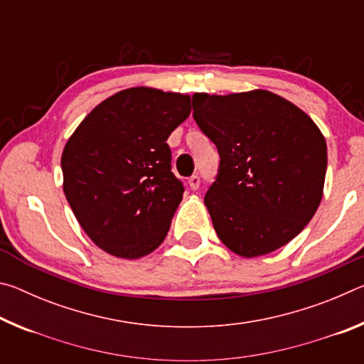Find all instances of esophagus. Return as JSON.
<instances>
[{
    "instance_id": "34e87169",
    "label": "esophagus",
    "mask_w": 364,
    "mask_h": 364,
    "mask_svg": "<svg viewBox=\"0 0 364 364\" xmlns=\"http://www.w3.org/2000/svg\"><path fill=\"white\" fill-rule=\"evenodd\" d=\"M188 183H189V188L196 191V189H199V186H200V178L197 175H193L189 178Z\"/></svg>"
}]
</instances>
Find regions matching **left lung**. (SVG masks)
I'll return each instance as SVG.
<instances>
[{"label": "left lung", "instance_id": "1", "mask_svg": "<svg viewBox=\"0 0 364 364\" xmlns=\"http://www.w3.org/2000/svg\"><path fill=\"white\" fill-rule=\"evenodd\" d=\"M193 107L220 154L204 197L220 241L244 258L292 241L323 199L328 146L316 123L267 90L194 93Z\"/></svg>", "mask_w": 364, "mask_h": 364}]
</instances>
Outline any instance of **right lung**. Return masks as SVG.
Instances as JSON below:
<instances>
[{
  "instance_id": "add662e5",
  "label": "right lung",
  "mask_w": 364,
  "mask_h": 364,
  "mask_svg": "<svg viewBox=\"0 0 364 364\" xmlns=\"http://www.w3.org/2000/svg\"><path fill=\"white\" fill-rule=\"evenodd\" d=\"M189 114V95L136 86L97 104L65 143V199L104 252L134 260L164 242L184 193L167 139Z\"/></svg>"
}]
</instances>
